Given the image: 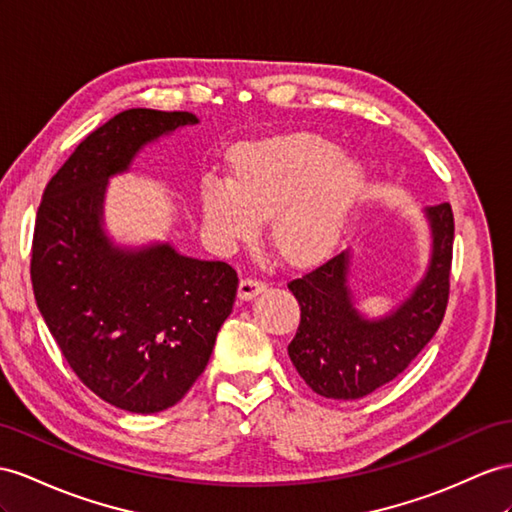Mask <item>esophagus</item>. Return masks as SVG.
Returning <instances> with one entry per match:
<instances>
[{
  "instance_id": "34e87169",
  "label": "esophagus",
  "mask_w": 512,
  "mask_h": 512,
  "mask_svg": "<svg viewBox=\"0 0 512 512\" xmlns=\"http://www.w3.org/2000/svg\"><path fill=\"white\" fill-rule=\"evenodd\" d=\"M264 290H266V281H261V279H257V277H244V279L240 281V298H242V300L253 298V296H257L259 292H264Z\"/></svg>"
}]
</instances>
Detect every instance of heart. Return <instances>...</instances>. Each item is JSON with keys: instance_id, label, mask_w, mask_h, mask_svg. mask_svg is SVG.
<instances>
[{"instance_id": "heart-1", "label": "heart", "mask_w": 512, "mask_h": 512, "mask_svg": "<svg viewBox=\"0 0 512 512\" xmlns=\"http://www.w3.org/2000/svg\"><path fill=\"white\" fill-rule=\"evenodd\" d=\"M365 168L337 144L294 136L244 149L235 179L209 173L201 207L207 233L233 246L251 240L261 218H274V242L292 261L320 259L337 244L365 192Z\"/></svg>"}]
</instances>
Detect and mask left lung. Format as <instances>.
<instances>
[{"label":"left lung","instance_id":"obj_1","mask_svg":"<svg viewBox=\"0 0 512 512\" xmlns=\"http://www.w3.org/2000/svg\"><path fill=\"white\" fill-rule=\"evenodd\" d=\"M432 257L415 292L383 320H365L352 305L348 251L287 283L300 324L287 346L303 381L324 398L359 400L400 376L437 333L450 298L454 214L450 203L426 209Z\"/></svg>","mask_w":512,"mask_h":512}]
</instances>
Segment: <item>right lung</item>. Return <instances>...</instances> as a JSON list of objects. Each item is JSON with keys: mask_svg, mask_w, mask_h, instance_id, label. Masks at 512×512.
Returning a JSON list of instances; mask_svg holds the SVG:
<instances>
[{"mask_svg": "<svg viewBox=\"0 0 512 512\" xmlns=\"http://www.w3.org/2000/svg\"><path fill=\"white\" fill-rule=\"evenodd\" d=\"M190 112L134 108L77 144L36 214L30 274L36 305L77 378L129 413L177 404L205 370L233 309L238 272L225 261L155 244L121 251L101 229L106 179Z\"/></svg>", "mask_w": 512, "mask_h": 512, "instance_id": "obj_1", "label": "right lung"}]
</instances>
